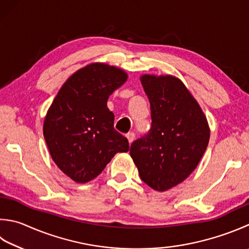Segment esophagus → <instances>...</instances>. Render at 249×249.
<instances>
[{
  "label": "esophagus",
  "mask_w": 249,
  "mask_h": 249,
  "mask_svg": "<svg viewBox=\"0 0 249 249\" xmlns=\"http://www.w3.org/2000/svg\"><path fill=\"white\" fill-rule=\"evenodd\" d=\"M126 139H128V141H129V144H131L135 139V134L133 132H130V133L126 134Z\"/></svg>",
  "instance_id": "obj_1"
}]
</instances>
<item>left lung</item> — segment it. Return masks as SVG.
<instances>
[{
  "label": "left lung",
  "instance_id": "8db88e82",
  "mask_svg": "<svg viewBox=\"0 0 249 249\" xmlns=\"http://www.w3.org/2000/svg\"><path fill=\"white\" fill-rule=\"evenodd\" d=\"M141 82L151 104L152 128L131 144L140 178L163 192L184 181L208 146L210 130L198 103L180 79L143 74Z\"/></svg>",
  "mask_w": 249,
  "mask_h": 249
}]
</instances>
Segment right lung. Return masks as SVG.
Listing matches in <instances>:
<instances>
[{
  "instance_id": "obj_1",
  "label": "right lung",
  "mask_w": 249,
  "mask_h": 249,
  "mask_svg": "<svg viewBox=\"0 0 249 249\" xmlns=\"http://www.w3.org/2000/svg\"><path fill=\"white\" fill-rule=\"evenodd\" d=\"M126 79L115 66L88 65L68 78L46 112L43 135L51 157L74 182L93 180L117 153L129 151L107 108L109 95Z\"/></svg>"
}]
</instances>
